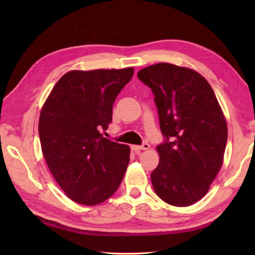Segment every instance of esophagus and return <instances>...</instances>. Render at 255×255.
Segmentation results:
<instances>
[{
    "instance_id": "1",
    "label": "esophagus",
    "mask_w": 255,
    "mask_h": 255,
    "mask_svg": "<svg viewBox=\"0 0 255 255\" xmlns=\"http://www.w3.org/2000/svg\"><path fill=\"white\" fill-rule=\"evenodd\" d=\"M150 148L149 143H142L141 145H132L133 150H148Z\"/></svg>"
}]
</instances>
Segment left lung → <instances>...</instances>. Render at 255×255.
<instances>
[{"label":"left lung","instance_id":"obj_1","mask_svg":"<svg viewBox=\"0 0 255 255\" xmlns=\"http://www.w3.org/2000/svg\"><path fill=\"white\" fill-rule=\"evenodd\" d=\"M138 79L151 89L164 140L151 173L156 195L185 207L203 198L223 165L227 122L213 89L194 70L156 63Z\"/></svg>","mask_w":255,"mask_h":255}]
</instances>
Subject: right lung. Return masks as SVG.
Listing matches in <instances>:
<instances>
[{
    "mask_svg": "<svg viewBox=\"0 0 255 255\" xmlns=\"http://www.w3.org/2000/svg\"><path fill=\"white\" fill-rule=\"evenodd\" d=\"M133 69L70 71L58 81L39 118L42 154L67 196L81 205L105 202L130 160L128 145L104 138L113 104Z\"/></svg>",
    "mask_w": 255,
    "mask_h": 255,
    "instance_id": "obj_1",
    "label": "right lung"
}]
</instances>
